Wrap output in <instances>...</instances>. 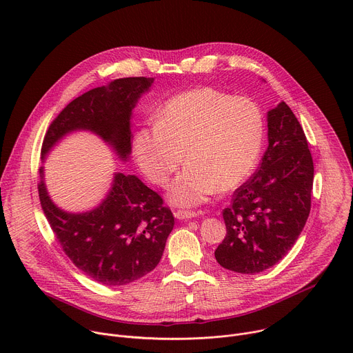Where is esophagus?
Segmentation results:
<instances>
[{
  "instance_id": "1",
  "label": "esophagus",
  "mask_w": 353,
  "mask_h": 353,
  "mask_svg": "<svg viewBox=\"0 0 353 353\" xmlns=\"http://www.w3.org/2000/svg\"><path fill=\"white\" fill-rule=\"evenodd\" d=\"M198 215H201V212H195V211H184V210L177 211V212L174 214V216H176L177 219H180V221L191 219V218H196Z\"/></svg>"
}]
</instances>
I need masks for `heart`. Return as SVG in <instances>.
Wrapping results in <instances>:
<instances>
[{
    "mask_svg": "<svg viewBox=\"0 0 353 353\" xmlns=\"http://www.w3.org/2000/svg\"><path fill=\"white\" fill-rule=\"evenodd\" d=\"M264 114L248 97L196 88L170 97L157 124L139 128L132 141L135 162L157 185L169 187V201L195 207L240 185L254 170L264 143Z\"/></svg>",
    "mask_w": 353,
    "mask_h": 353,
    "instance_id": "heart-1",
    "label": "heart"
}]
</instances>
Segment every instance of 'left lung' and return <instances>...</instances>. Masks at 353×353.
<instances>
[{"instance_id":"obj_1","label":"left lung","mask_w":353,"mask_h":353,"mask_svg":"<svg viewBox=\"0 0 353 353\" xmlns=\"http://www.w3.org/2000/svg\"><path fill=\"white\" fill-rule=\"evenodd\" d=\"M268 148L260 169L223 210L226 236L216 261L239 274L275 265L296 243L312 207L314 166L303 128L281 102L267 113Z\"/></svg>"}]
</instances>
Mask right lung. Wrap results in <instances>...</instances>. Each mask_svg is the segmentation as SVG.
<instances>
[{
    "label": "right lung",
    "mask_w": 353,
    "mask_h": 353,
    "mask_svg": "<svg viewBox=\"0 0 353 353\" xmlns=\"http://www.w3.org/2000/svg\"><path fill=\"white\" fill-rule=\"evenodd\" d=\"M152 83L154 78H120L74 99L50 124L41 145V161L68 134L89 131L105 141L120 161L128 162L131 114ZM39 173L43 212L77 268L96 282L121 286L159 264L174 216L163 207L161 195L137 176L114 173L109 192L97 207L86 212H68L50 198L44 166Z\"/></svg>",
    "instance_id": "obj_1"
}]
</instances>
